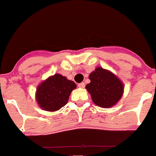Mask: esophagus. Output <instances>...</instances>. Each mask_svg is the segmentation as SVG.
Returning <instances> with one entry per match:
<instances>
[{
	"label": "esophagus",
	"instance_id": "34e87169",
	"mask_svg": "<svg viewBox=\"0 0 156 156\" xmlns=\"http://www.w3.org/2000/svg\"><path fill=\"white\" fill-rule=\"evenodd\" d=\"M84 86H85V84H84V82L79 83V84H78V87H80V88H84Z\"/></svg>",
	"mask_w": 156,
	"mask_h": 156
}]
</instances>
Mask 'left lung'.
Masks as SVG:
<instances>
[{"mask_svg":"<svg viewBox=\"0 0 156 156\" xmlns=\"http://www.w3.org/2000/svg\"><path fill=\"white\" fill-rule=\"evenodd\" d=\"M89 79L90 82L86 85V88L96 105L108 108L121 98L123 85L112 72L98 67L90 74Z\"/></svg>","mask_w":156,"mask_h":156,"instance_id":"left-lung-1","label":"left lung"}]
</instances>
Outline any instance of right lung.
<instances>
[{
    "label": "right lung",
    "mask_w": 156,
    "mask_h": 156,
    "mask_svg": "<svg viewBox=\"0 0 156 156\" xmlns=\"http://www.w3.org/2000/svg\"><path fill=\"white\" fill-rule=\"evenodd\" d=\"M76 88L74 81L56 74L42 82L36 90V101L46 111H55L64 107L69 101L71 92Z\"/></svg>",
    "instance_id": "obj_1"
}]
</instances>
